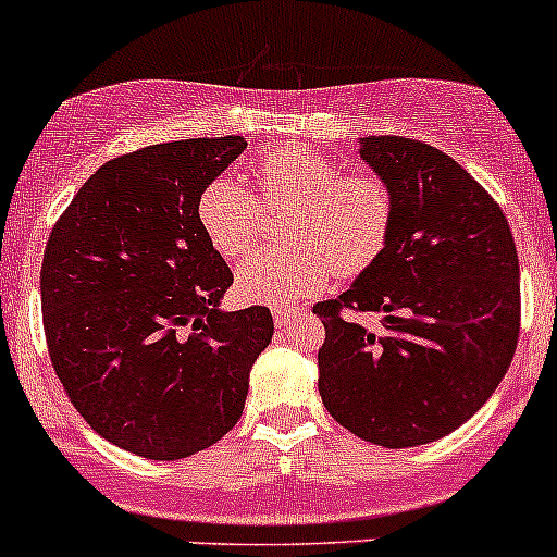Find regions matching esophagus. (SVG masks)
Listing matches in <instances>:
<instances>
[{"label": "esophagus", "instance_id": "obj_1", "mask_svg": "<svg viewBox=\"0 0 557 557\" xmlns=\"http://www.w3.org/2000/svg\"><path fill=\"white\" fill-rule=\"evenodd\" d=\"M272 312H274V326L277 329H285L290 321H294V312L285 310V307H274Z\"/></svg>", "mask_w": 557, "mask_h": 557}]
</instances>
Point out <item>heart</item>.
Listing matches in <instances>:
<instances>
[{
    "label": "heart",
    "mask_w": 557,
    "mask_h": 557,
    "mask_svg": "<svg viewBox=\"0 0 557 557\" xmlns=\"http://www.w3.org/2000/svg\"><path fill=\"white\" fill-rule=\"evenodd\" d=\"M263 209H288L283 236L290 247L256 252L236 272L242 296L290 307L323 288L332 269L359 274L383 252L392 231V193L372 176H345L310 147H280L252 165ZM261 207L242 182L218 176L196 201L209 245L228 261L247 256L261 228Z\"/></svg>",
    "instance_id": "obj_1"
}]
</instances>
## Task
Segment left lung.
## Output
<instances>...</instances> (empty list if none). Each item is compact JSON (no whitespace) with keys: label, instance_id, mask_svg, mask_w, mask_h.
Wrapping results in <instances>:
<instances>
[{"label":"left lung","instance_id":"1","mask_svg":"<svg viewBox=\"0 0 557 557\" xmlns=\"http://www.w3.org/2000/svg\"><path fill=\"white\" fill-rule=\"evenodd\" d=\"M392 193L381 256L312 307L326 339L318 392L361 441L405 449L455 433L504 381L520 334V261L504 209L457 160L403 135L359 138ZM377 311L384 329L345 322Z\"/></svg>","mask_w":557,"mask_h":557}]
</instances>
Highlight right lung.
<instances>
[{
    "label": "right lung",
    "mask_w": 557,
    "mask_h": 557,
    "mask_svg": "<svg viewBox=\"0 0 557 557\" xmlns=\"http://www.w3.org/2000/svg\"><path fill=\"white\" fill-rule=\"evenodd\" d=\"M242 135L154 144L108 160L48 236L40 269L51 364L97 435L147 460L218 444L272 343L267 307L220 310L234 283L196 218Z\"/></svg>",
    "instance_id": "1"
}]
</instances>
